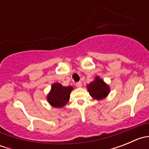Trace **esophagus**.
<instances>
[{
  "label": "esophagus",
  "instance_id": "esophagus-1",
  "mask_svg": "<svg viewBox=\"0 0 149 149\" xmlns=\"http://www.w3.org/2000/svg\"><path fill=\"white\" fill-rule=\"evenodd\" d=\"M76 86L77 87V88H81V87L82 86V84H81V81L77 82V83L76 84Z\"/></svg>",
  "mask_w": 149,
  "mask_h": 149
}]
</instances>
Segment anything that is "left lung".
<instances>
[{
    "instance_id": "left-lung-1",
    "label": "left lung",
    "mask_w": 149,
    "mask_h": 149,
    "mask_svg": "<svg viewBox=\"0 0 149 149\" xmlns=\"http://www.w3.org/2000/svg\"><path fill=\"white\" fill-rule=\"evenodd\" d=\"M86 87L90 96L98 101L104 100L110 92L109 86L99 76H96L93 81L87 84Z\"/></svg>"
}]
</instances>
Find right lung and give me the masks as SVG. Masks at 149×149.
Returning <instances> with one entry per match:
<instances>
[{
	"instance_id": "1",
	"label": "right lung",
	"mask_w": 149,
	"mask_h": 149,
	"mask_svg": "<svg viewBox=\"0 0 149 149\" xmlns=\"http://www.w3.org/2000/svg\"><path fill=\"white\" fill-rule=\"evenodd\" d=\"M73 87L63 86L60 83H54L46 98L48 103L55 108H63L67 104L70 100V94Z\"/></svg>"
}]
</instances>
